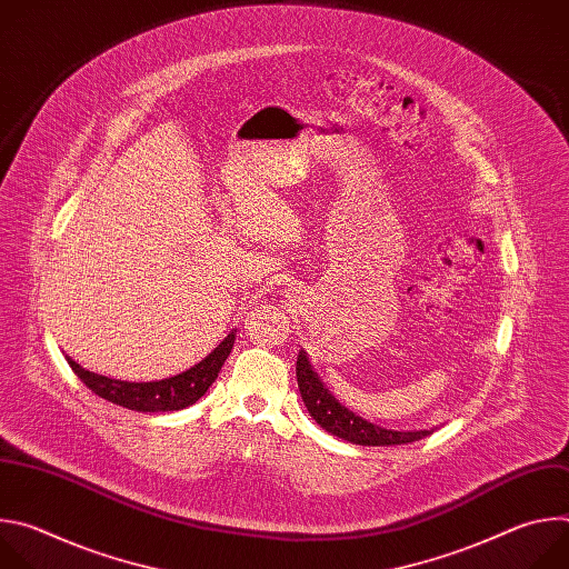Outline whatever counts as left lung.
Instances as JSON below:
<instances>
[{"mask_svg":"<svg viewBox=\"0 0 569 569\" xmlns=\"http://www.w3.org/2000/svg\"><path fill=\"white\" fill-rule=\"evenodd\" d=\"M297 385H299V393L308 415L319 423V428L345 441L360 443V446H400V443L419 441L430 435V430H415V432L385 430L373 423H367L362 417H356L345 408V405L336 400L333 393H329L327 387L319 382L303 351H299L297 356Z\"/></svg>","mask_w":569,"mask_h":569,"instance_id":"8db88e82","label":"left lung"}]
</instances>
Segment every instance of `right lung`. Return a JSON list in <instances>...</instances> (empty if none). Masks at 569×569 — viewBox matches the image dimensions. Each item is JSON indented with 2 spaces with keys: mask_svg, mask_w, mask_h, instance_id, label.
I'll return each instance as SVG.
<instances>
[{
  "mask_svg": "<svg viewBox=\"0 0 569 569\" xmlns=\"http://www.w3.org/2000/svg\"><path fill=\"white\" fill-rule=\"evenodd\" d=\"M233 331L193 369L167 378V380H154V382H126V380H114L108 376L92 373L76 365L71 358H67L71 371L83 380L97 396L121 405V408L137 410V412H176L184 410L189 405H193L204 391L211 387V382L218 378L220 367L224 365L227 356L231 353L233 347Z\"/></svg>",
  "mask_w": 569,
  "mask_h": 569,
  "instance_id": "right-lung-1",
  "label": "right lung"
}]
</instances>
